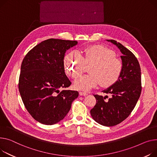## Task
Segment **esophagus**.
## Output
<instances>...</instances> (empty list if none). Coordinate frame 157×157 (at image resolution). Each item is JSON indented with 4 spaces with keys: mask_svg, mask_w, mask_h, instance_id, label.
Wrapping results in <instances>:
<instances>
[{
    "mask_svg": "<svg viewBox=\"0 0 157 157\" xmlns=\"http://www.w3.org/2000/svg\"><path fill=\"white\" fill-rule=\"evenodd\" d=\"M79 94L80 96H86V95H88V93H85V92H81V91H80L79 93Z\"/></svg>",
    "mask_w": 157,
    "mask_h": 157,
    "instance_id": "34e87169",
    "label": "esophagus"
}]
</instances>
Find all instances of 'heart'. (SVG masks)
<instances>
[{
  "label": "heart",
  "instance_id": "1",
  "mask_svg": "<svg viewBox=\"0 0 157 157\" xmlns=\"http://www.w3.org/2000/svg\"><path fill=\"white\" fill-rule=\"evenodd\" d=\"M115 57L113 50L101 45L87 47L82 56L77 51H71L64 59L65 71L67 75L75 79L84 72L86 66H91L90 75L75 81L74 87L78 90L87 91L100 83L103 87H109L119 81L123 69L122 62Z\"/></svg>",
  "mask_w": 157,
  "mask_h": 157
}]
</instances>
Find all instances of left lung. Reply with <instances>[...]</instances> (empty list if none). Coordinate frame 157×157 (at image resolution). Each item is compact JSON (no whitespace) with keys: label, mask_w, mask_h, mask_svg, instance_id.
Segmentation results:
<instances>
[{"label":"left lung","mask_w":157,"mask_h":157,"mask_svg":"<svg viewBox=\"0 0 157 157\" xmlns=\"http://www.w3.org/2000/svg\"><path fill=\"white\" fill-rule=\"evenodd\" d=\"M107 41L116 45L122 53V72L116 84L102 91L111 98L105 100L107 96L94 95L97 103L90 113L97 123L109 127L126 119L136 105L141 92V76L139 62L132 52L116 40Z\"/></svg>","instance_id":"8db88e82"}]
</instances>
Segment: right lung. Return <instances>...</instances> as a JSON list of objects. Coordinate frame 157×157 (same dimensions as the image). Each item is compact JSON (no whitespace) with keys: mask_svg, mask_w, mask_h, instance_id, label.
Wrapping results in <instances>:
<instances>
[{"mask_svg":"<svg viewBox=\"0 0 157 157\" xmlns=\"http://www.w3.org/2000/svg\"><path fill=\"white\" fill-rule=\"evenodd\" d=\"M77 44V41L48 39L28 52L23 60L19 91L28 112L41 124L53 125L64 119L79 95L77 91H60L71 85L64 59L66 50Z\"/></svg>","mask_w":157,"mask_h":157,"instance_id":"add662e5","label":"right lung"}]
</instances>
